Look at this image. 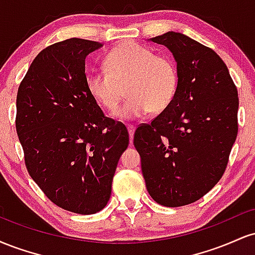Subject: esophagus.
<instances>
[{"label":"esophagus","mask_w":255,"mask_h":255,"mask_svg":"<svg viewBox=\"0 0 255 255\" xmlns=\"http://www.w3.org/2000/svg\"><path fill=\"white\" fill-rule=\"evenodd\" d=\"M127 128H128V131H129V140H130V144H131V141H133L134 130H135V126H134V125H128Z\"/></svg>","instance_id":"obj_1"}]
</instances>
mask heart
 <instances>
[{"label": "heart", "mask_w": 255, "mask_h": 255, "mask_svg": "<svg viewBox=\"0 0 255 255\" xmlns=\"http://www.w3.org/2000/svg\"><path fill=\"white\" fill-rule=\"evenodd\" d=\"M105 68L91 72L87 89L109 113L118 111L127 90L129 99L120 110L121 118L139 119L151 110L160 113L176 97V64L144 45L128 42L118 46L108 54Z\"/></svg>", "instance_id": "obj_1"}]
</instances>
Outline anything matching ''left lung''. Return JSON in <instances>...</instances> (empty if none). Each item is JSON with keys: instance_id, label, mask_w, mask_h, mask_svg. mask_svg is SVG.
I'll return each mask as SVG.
<instances>
[{"instance_id": "8db88e82", "label": "left lung", "mask_w": 255, "mask_h": 255, "mask_svg": "<svg viewBox=\"0 0 255 255\" xmlns=\"http://www.w3.org/2000/svg\"><path fill=\"white\" fill-rule=\"evenodd\" d=\"M151 40L174 55L178 89L169 108L136 128L133 142L151 198L184 206L211 191L227 169L239 130L238 89L209 46L177 32Z\"/></svg>"}]
</instances>
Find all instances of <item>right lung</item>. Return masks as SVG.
Returning a JSON list of instances; mask_svg holds the SVG:
<instances>
[{"label":"right lung","mask_w":255,"mask_h":255,"mask_svg":"<svg viewBox=\"0 0 255 255\" xmlns=\"http://www.w3.org/2000/svg\"><path fill=\"white\" fill-rule=\"evenodd\" d=\"M101 43L71 38L43 49L16 95L15 127L25 165L61 209L92 215L108 204L129 134L87 89L85 58Z\"/></svg>","instance_id":"add662e5"}]
</instances>
